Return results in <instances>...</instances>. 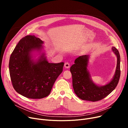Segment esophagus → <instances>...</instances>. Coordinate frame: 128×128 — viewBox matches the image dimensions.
<instances>
[{
    "mask_svg": "<svg viewBox=\"0 0 128 128\" xmlns=\"http://www.w3.org/2000/svg\"><path fill=\"white\" fill-rule=\"evenodd\" d=\"M64 67L66 68H70V64L69 63L66 62L64 64Z\"/></svg>",
    "mask_w": 128,
    "mask_h": 128,
    "instance_id": "esophagus-1",
    "label": "esophagus"
}]
</instances>
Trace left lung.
<instances>
[{
	"label": "left lung",
	"instance_id": "left-lung-1",
	"mask_svg": "<svg viewBox=\"0 0 128 128\" xmlns=\"http://www.w3.org/2000/svg\"><path fill=\"white\" fill-rule=\"evenodd\" d=\"M112 51L117 58L115 74L111 81L105 86H98L93 82L87 69L89 56H80L75 60L70 68L72 79V86L77 96L82 100L96 102L105 98L117 86L120 76V56L115 46Z\"/></svg>",
	"mask_w": 128,
	"mask_h": 128
}]
</instances>
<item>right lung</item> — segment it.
Segmentation results:
<instances>
[{"mask_svg":"<svg viewBox=\"0 0 128 128\" xmlns=\"http://www.w3.org/2000/svg\"><path fill=\"white\" fill-rule=\"evenodd\" d=\"M44 42L34 35L20 40L10 58L9 68L14 90L27 98L40 99L48 96L56 79L63 71L64 62L51 63L42 53ZM41 54L36 60L32 52Z\"/></svg>","mask_w":128,"mask_h":128,"instance_id":"right-lung-1","label":"right lung"}]
</instances>
